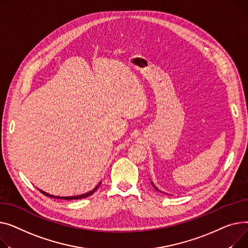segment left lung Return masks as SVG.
<instances>
[{"instance_id":"1","label":"left lung","mask_w":248,"mask_h":248,"mask_svg":"<svg viewBox=\"0 0 248 248\" xmlns=\"http://www.w3.org/2000/svg\"><path fill=\"white\" fill-rule=\"evenodd\" d=\"M152 184H153V183H152ZM154 187H155V186H154ZM155 189H156V190H157V191H158V189H157V188H156V187H155Z\"/></svg>"}]
</instances>
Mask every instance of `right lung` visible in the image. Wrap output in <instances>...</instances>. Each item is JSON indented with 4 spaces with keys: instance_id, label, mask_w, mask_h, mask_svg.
Masks as SVG:
<instances>
[{
    "instance_id": "add662e5",
    "label": "right lung",
    "mask_w": 248,
    "mask_h": 248,
    "mask_svg": "<svg viewBox=\"0 0 248 248\" xmlns=\"http://www.w3.org/2000/svg\"><path fill=\"white\" fill-rule=\"evenodd\" d=\"M98 186H100V184H99ZM98 186L94 189V190H92V191H90V192H88V193H85V194H83V195H78V196H73V197H58V196L50 195V194H48V193H46V192H44V191H42V190H40V191H41L44 195H46V196H50V197H54V198H61V199H65V200H72V199H81V198H85V197L90 196L91 194H93V193L96 191V189L98 188Z\"/></svg>"
}]
</instances>
